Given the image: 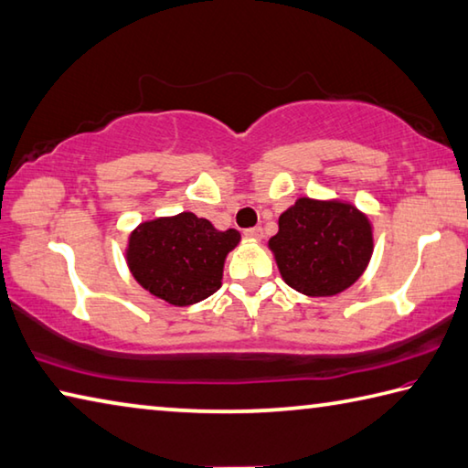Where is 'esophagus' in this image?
<instances>
[{
	"mask_svg": "<svg viewBox=\"0 0 468 468\" xmlns=\"http://www.w3.org/2000/svg\"><path fill=\"white\" fill-rule=\"evenodd\" d=\"M245 237H248V239H253V241H260L261 237H263V231H261V227H251V229H245Z\"/></svg>",
	"mask_w": 468,
	"mask_h": 468,
	"instance_id": "esophagus-1",
	"label": "esophagus"
}]
</instances>
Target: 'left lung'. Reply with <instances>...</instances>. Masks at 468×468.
<instances>
[{"mask_svg":"<svg viewBox=\"0 0 468 468\" xmlns=\"http://www.w3.org/2000/svg\"><path fill=\"white\" fill-rule=\"evenodd\" d=\"M270 250L288 286L309 296H334L367 270L372 229L346 202L299 198L280 215Z\"/></svg>","mask_w":468,"mask_h":468,"instance_id":"8db88e82","label":"left lung"}]
</instances>
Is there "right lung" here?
Segmentation results:
<instances>
[{
	"label": "right lung",
	"mask_w": 468,
	"mask_h": 468,
	"mask_svg": "<svg viewBox=\"0 0 468 468\" xmlns=\"http://www.w3.org/2000/svg\"><path fill=\"white\" fill-rule=\"evenodd\" d=\"M235 229L217 231L194 212L155 218L131 233L126 260L137 282L176 307L215 294L227 253L239 243Z\"/></svg>",
	"instance_id": "1"
}]
</instances>
